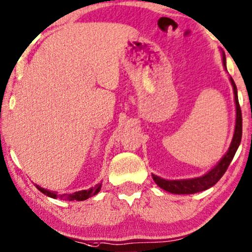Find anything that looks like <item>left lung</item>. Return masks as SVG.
Listing matches in <instances>:
<instances>
[{
  "instance_id": "8db88e82",
  "label": "left lung",
  "mask_w": 252,
  "mask_h": 252,
  "mask_svg": "<svg viewBox=\"0 0 252 252\" xmlns=\"http://www.w3.org/2000/svg\"><path fill=\"white\" fill-rule=\"evenodd\" d=\"M222 62H223L224 69L226 68V55L222 54ZM231 86H233L234 90V97H235V105H236V124H235V132L233 140H231L230 147L228 152L224 154L223 158L220 159V162L214 166L213 169L210 170L207 174L201 176V177H195L191 179H175V181H168V179H163L158 176L153 175V179H154L156 184L163 190L170 192V193L175 194H192L197 193V192H201L207 190V189L212 188V186L217 184L220 181V178L223 176L224 172L227 171L228 166H229L230 162L233 161V158L236 153L241 143L242 139V112L240 104H238V97H237V88L235 84L234 80L230 77Z\"/></svg>"
}]
</instances>
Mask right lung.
Instances as JSON below:
<instances>
[{
	"label": "right lung",
	"mask_w": 252,
	"mask_h": 252,
	"mask_svg": "<svg viewBox=\"0 0 252 252\" xmlns=\"http://www.w3.org/2000/svg\"><path fill=\"white\" fill-rule=\"evenodd\" d=\"M37 186V189L40 192H42L44 194L48 195V197L51 198H54V199H62V200H77V201H82V200H87L88 198L93 197V195L97 194L98 192L100 191V188H102V183L100 184H96L94 186H93V188L88 189V190H82V191H77V192H74V193H64V194H59L57 192H53V191H48L46 190V189H42L40 188V186L35 185Z\"/></svg>",
	"instance_id": "1"
}]
</instances>
